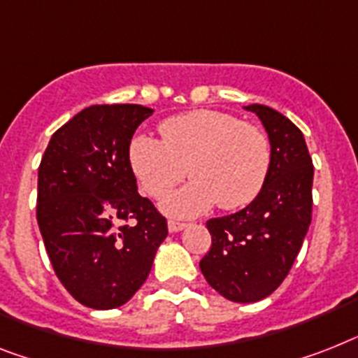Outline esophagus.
<instances>
[{
    "mask_svg": "<svg viewBox=\"0 0 358 358\" xmlns=\"http://www.w3.org/2000/svg\"><path fill=\"white\" fill-rule=\"evenodd\" d=\"M186 227H188L186 223H179V221H170V223H168V230H170V232H181Z\"/></svg>",
    "mask_w": 358,
    "mask_h": 358,
    "instance_id": "esophagus-1",
    "label": "esophagus"
}]
</instances>
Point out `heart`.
Listing matches in <instances>:
<instances>
[{"instance_id":"obj_1","label":"heart","mask_w":358,"mask_h":358,"mask_svg":"<svg viewBox=\"0 0 358 358\" xmlns=\"http://www.w3.org/2000/svg\"><path fill=\"white\" fill-rule=\"evenodd\" d=\"M155 138L138 133L129 141L128 162L150 197L166 196L186 176L190 181L162 201L172 217H196L214 208L234 210L252 203L271 170V143L252 124L221 111L199 109L170 117Z\"/></svg>"}]
</instances>
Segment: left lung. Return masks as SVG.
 I'll use <instances>...</instances> for the list:
<instances>
[{
	"label": "left lung",
	"mask_w": 358,
	"mask_h": 358,
	"mask_svg": "<svg viewBox=\"0 0 358 358\" xmlns=\"http://www.w3.org/2000/svg\"><path fill=\"white\" fill-rule=\"evenodd\" d=\"M258 115L271 143V170L258 197L236 214L206 221L212 247L199 262L208 285L230 302L264 300L291 271L313 208V161L302 131L276 109Z\"/></svg>",
	"instance_id": "left-lung-1"
}]
</instances>
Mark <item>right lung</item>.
Wrapping results in <instances>:
<instances>
[{
  "instance_id": "obj_1",
  "label": "right lung",
  "mask_w": 358,
  "mask_h": 358,
  "mask_svg": "<svg viewBox=\"0 0 358 358\" xmlns=\"http://www.w3.org/2000/svg\"><path fill=\"white\" fill-rule=\"evenodd\" d=\"M150 115L138 104L90 106L52 135L41 157V238L62 285L91 309L128 302L168 236L128 162L133 133Z\"/></svg>"
}]
</instances>
